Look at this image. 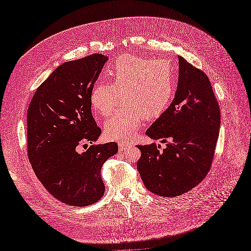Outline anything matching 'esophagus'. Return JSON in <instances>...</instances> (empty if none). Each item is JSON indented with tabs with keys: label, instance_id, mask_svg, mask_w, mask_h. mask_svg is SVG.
<instances>
[{
	"label": "esophagus",
	"instance_id": "esophagus-1",
	"mask_svg": "<svg viewBox=\"0 0 251 251\" xmlns=\"http://www.w3.org/2000/svg\"><path fill=\"white\" fill-rule=\"evenodd\" d=\"M130 148H131V144L127 142H119V144H118V149L120 151H125Z\"/></svg>",
	"mask_w": 251,
	"mask_h": 251
}]
</instances>
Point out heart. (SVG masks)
<instances>
[{
  "mask_svg": "<svg viewBox=\"0 0 251 251\" xmlns=\"http://www.w3.org/2000/svg\"><path fill=\"white\" fill-rule=\"evenodd\" d=\"M110 85L96 82L90 104L100 117H108L119 96L124 107L104 123L109 140H130L146 117L156 118L169 108L176 90V74L169 60L120 55L107 70Z\"/></svg>",
  "mask_w": 251,
  "mask_h": 251,
  "instance_id": "1",
  "label": "heart"
}]
</instances>
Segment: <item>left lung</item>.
I'll use <instances>...</instances> for the list:
<instances>
[{
    "label": "left lung",
    "mask_w": 251,
    "mask_h": 251,
    "mask_svg": "<svg viewBox=\"0 0 251 251\" xmlns=\"http://www.w3.org/2000/svg\"><path fill=\"white\" fill-rule=\"evenodd\" d=\"M177 91L146 132L166 143L138 146L137 169L144 186L161 197H176L198 185L208 173L218 141L220 109L208 76L179 55Z\"/></svg>",
    "instance_id": "1"
}]
</instances>
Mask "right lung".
Instances as JSON below:
<instances>
[{"label": "right lung", "mask_w": 251, "mask_h": 251, "mask_svg": "<svg viewBox=\"0 0 251 251\" xmlns=\"http://www.w3.org/2000/svg\"><path fill=\"white\" fill-rule=\"evenodd\" d=\"M109 57L92 54L58 66L37 88L27 111L28 157L41 183L60 202L88 206L104 194L102 164L115 142H95L101 134L91 113L90 92Z\"/></svg>", "instance_id": "obj_1"}]
</instances>
